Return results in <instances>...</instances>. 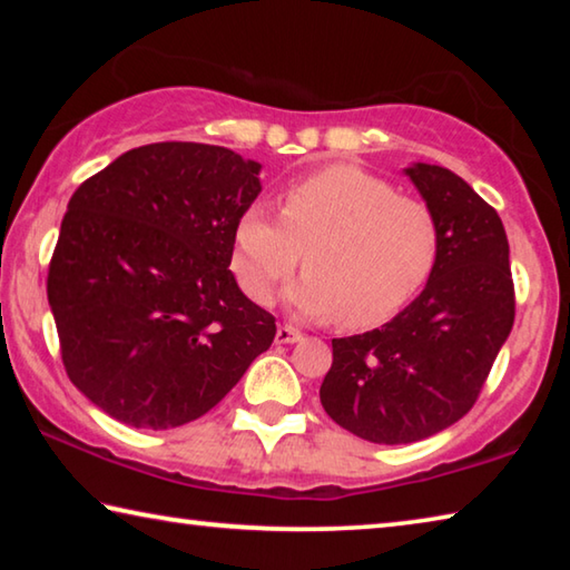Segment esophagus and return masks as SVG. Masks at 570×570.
<instances>
[{
    "label": "esophagus",
    "instance_id": "obj_1",
    "mask_svg": "<svg viewBox=\"0 0 570 570\" xmlns=\"http://www.w3.org/2000/svg\"><path fill=\"white\" fill-rule=\"evenodd\" d=\"M298 340H302V332H298L292 324H282L276 330V344H294Z\"/></svg>",
    "mask_w": 570,
    "mask_h": 570
}]
</instances>
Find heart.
I'll return each mask as SVG.
<instances>
[{
    "label": "heart",
    "instance_id": "b5f03b06",
    "mask_svg": "<svg viewBox=\"0 0 570 570\" xmlns=\"http://www.w3.org/2000/svg\"><path fill=\"white\" fill-rule=\"evenodd\" d=\"M292 288L306 316L366 330L397 316L435 276L442 226L424 200L346 163L294 180L282 216L250 204L236 220L230 268L244 294L266 304L302 264Z\"/></svg>",
    "mask_w": 570,
    "mask_h": 570
}]
</instances>
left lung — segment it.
I'll return each instance as SVG.
<instances>
[{"label":"left lung","instance_id":"1","mask_svg":"<svg viewBox=\"0 0 570 570\" xmlns=\"http://www.w3.org/2000/svg\"><path fill=\"white\" fill-rule=\"evenodd\" d=\"M407 176L440 218L438 272L392 322L332 340L320 390L340 428L377 445H407L465 417L515 320L498 210L448 168L417 163Z\"/></svg>","mask_w":570,"mask_h":570}]
</instances>
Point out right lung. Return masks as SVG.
I'll return each mask as SVG.
<instances>
[{"mask_svg": "<svg viewBox=\"0 0 570 570\" xmlns=\"http://www.w3.org/2000/svg\"><path fill=\"white\" fill-rule=\"evenodd\" d=\"M262 166L206 142L132 148L72 193L47 272L70 382L140 430L198 420L272 346L230 274Z\"/></svg>", "mask_w": 570, "mask_h": 570, "instance_id": "add662e5", "label": "right lung"}]
</instances>
